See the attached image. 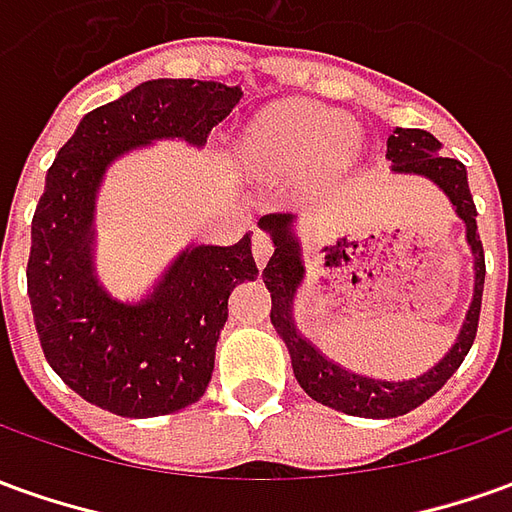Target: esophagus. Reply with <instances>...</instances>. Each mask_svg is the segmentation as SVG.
<instances>
[{
    "label": "esophagus",
    "instance_id": "34e87169",
    "mask_svg": "<svg viewBox=\"0 0 512 512\" xmlns=\"http://www.w3.org/2000/svg\"><path fill=\"white\" fill-rule=\"evenodd\" d=\"M271 252H274V241L263 230H255V235H252V255H255L257 266H266Z\"/></svg>",
    "mask_w": 512,
    "mask_h": 512
}]
</instances>
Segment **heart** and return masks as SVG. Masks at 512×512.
Masks as SVG:
<instances>
[{
    "label": "heart",
    "instance_id": "b5f03b06",
    "mask_svg": "<svg viewBox=\"0 0 512 512\" xmlns=\"http://www.w3.org/2000/svg\"><path fill=\"white\" fill-rule=\"evenodd\" d=\"M349 149V121L324 107H288L255 132L257 163L277 174L313 169L321 160H341Z\"/></svg>",
    "mask_w": 512,
    "mask_h": 512
}]
</instances>
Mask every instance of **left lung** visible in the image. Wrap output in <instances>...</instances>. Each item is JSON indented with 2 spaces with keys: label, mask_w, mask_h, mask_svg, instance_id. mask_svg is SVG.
<instances>
[{
  "label": "left lung",
  "mask_w": 512,
  "mask_h": 512,
  "mask_svg": "<svg viewBox=\"0 0 512 512\" xmlns=\"http://www.w3.org/2000/svg\"><path fill=\"white\" fill-rule=\"evenodd\" d=\"M443 144L427 130H402L396 127L388 138V160L393 171L405 174H424L432 182H438L443 194L452 199L457 216L466 221V238L474 252V266H477V285H474V302L468 307L466 324L460 330L457 343L446 352L438 366H432L427 374L416 380H377L368 374H355L341 363L324 357L313 343L302 338L293 327V296L302 282V257L299 244L293 238L288 213H268L260 219V227L271 235L274 241V255L268 257L263 268V282L271 293V324L280 332L282 341L291 352L293 374L299 385L305 388L307 396H313L321 405L341 410L349 416L360 418H396L405 416L418 405H424L432 393H438L446 380L455 374L460 363L466 360L471 343L477 338L482 307V285H485V252H482L480 232H477V207L468 191L466 166L446 157L441 152Z\"/></svg>",
  "instance_id": "8db88e82"
}]
</instances>
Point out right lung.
<instances>
[{
  "instance_id": "1",
  "label": "right lung",
  "mask_w": 512,
  "mask_h": 512,
  "mask_svg": "<svg viewBox=\"0 0 512 512\" xmlns=\"http://www.w3.org/2000/svg\"><path fill=\"white\" fill-rule=\"evenodd\" d=\"M241 102V88L149 80L91 110L57 152L32 216L27 293L44 357L85 402L152 418L194 405L213 374L227 299L255 280L252 235L194 246L138 305L110 299L91 271L94 196L110 160L157 138L205 144Z\"/></svg>"
}]
</instances>
